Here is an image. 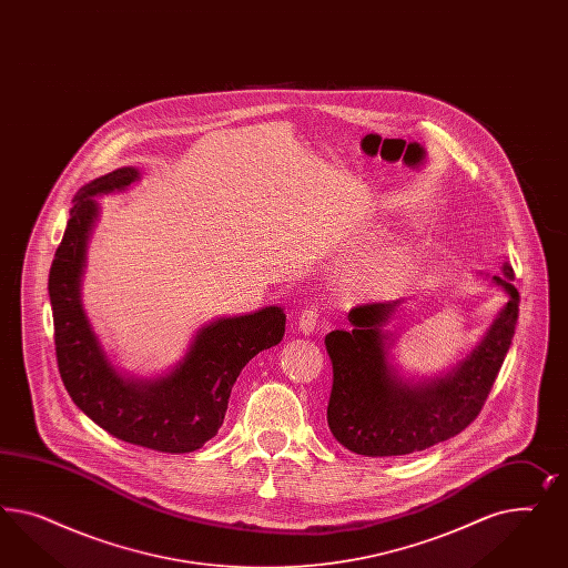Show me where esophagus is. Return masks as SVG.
I'll use <instances>...</instances> for the list:
<instances>
[{
	"label": "esophagus",
	"mask_w": 568,
	"mask_h": 568,
	"mask_svg": "<svg viewBox=\"0 0 568 568\" xmlns=\"http://www.w3.org/2000/svg\"><path fill=\"white\" fill-rule=\"evenodd\" d=\"M318 325V310L316 306H306V308L300 312V318H297V328L302 333H312Z\"/></svg>",
	"instance_id": "esophagus-1"
}]
</instances>
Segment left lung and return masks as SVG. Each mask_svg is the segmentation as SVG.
Segmentation results:
<instances>
[{"label":"left lung","instance_id":"left-lung-1","mask_svg":"<svg viewBox=\"0 0 568 568\" xmlns=\"http://www.w3.org/2000/svg\"><path fill=\"white\" fill-rule=\"evenodd\" d=\"M513 281V266L504 262L491 283L508 295L506 306L465 361L439 377H404L392 362L396 335L385 327L404 300L349 310L352 327L325 337L333 362L327 408L333 437L361 456H404L465 430L481 413L515 337L520 297Z\"/></svg>","mask_w":568,"mask_h":568}]
</instances>
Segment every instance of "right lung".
Here are the masks:
<instances>
[{"label":"right lung","mask_w":568,"mask_h":568,"mask_svg":"<svg viewBox=\"0 0 568 568\" xmlns=\"http://www.w3.org/2000/svg\"><path fill=\"white\" fill-rule=\"evenodd\" d=\"M135 181L138 169L124 166L93 179L74 195L48 283L58 368L72 402L110 435L155 452L187 454L221 429L241 368L283 339L285 312L266 306L207 323L185 356L160 377L119 371L89 323L81 281L89 235L102 210L95 197L124 191Z\"/></svg>","instance_id":"add662e5"}]
</instances>
